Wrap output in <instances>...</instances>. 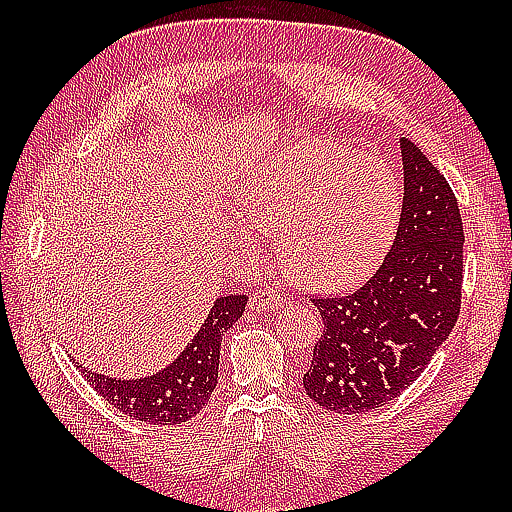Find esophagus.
Instances as JSON below:
<instances>
[{"instance_id":"esophagus-1","label":"esophagus","mask_w":512,"mask_h":512,"mask_svg":"<svg viewBox=\"0 0 512 512\" xmlns=\"http://www.w3.org/2000/svg\"><path fill=\"white\" fill-rule=\"evenodd\" d=\"M281 303H284V297H281L279 292L264 288V290H257V292H253V295H250L248 306H250V310H255V312H266V310L279 308Z\"/></svg>"}]
</instances>
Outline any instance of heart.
Listing matches in <instances>:
<instances>
[{
    "label": "heart",
    "mask_w": 512,
    "mask_h": 512,
    "mask_svg": "<svg viewBox=\"0 0 512 512\" xmlns=\"http://www.w3.org/2000/svg\"><path fill=\"white\" fill-rule=\"evenodd\" d=\"M239 209L262 231H277V253L292 277L336 290L376 264L398 222L400 191L378 156L306 140L248 173ZM239 239L259 246L248 228Z\"/></svg>",
    "instance_id": "heart-1"
}]
</instances>
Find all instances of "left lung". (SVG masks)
<instances>
[{
    "label": "left lung",
    "mask_w": 512,
    "mask_h": 512,
    "mask_svg": "<svg viewBox=\"0 0 512 512\" xmlns=\"http://www.w3.org/2000/svg\"><path fill=\"white\" fill-rule=\"evenodd\" d=\"M400 154L405 193L383 264L350 295L312 299L323 334L303 387L334 413H367L398 398L449 339L460 314L458 200L409 138H400Z\"/></svg>",
    "instance_id": "obj_1"
}]
</instances>
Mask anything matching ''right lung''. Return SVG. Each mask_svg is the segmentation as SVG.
I'll return each mask as SVG.
<instances>
[{
    "label": "right lung",
    "instance_id": "right-lung-1",
    "mask_svg": "<svg viewBox=\"0 0 512 512\" xmlns=\"http://www.w3.org/2000/svg\"><path fill=\"white\" fill-rule=\"evenodd\" d=\"M246 295H228L215 299L209 317L184 347L176 361L145 378H112L81 367L90 387L125 416L147 424H180L198 416L209 402L217 385L220 345L226 330L242 317ZM74 361V358H72Z\"/></svg>",
    "mask_w": 512,
    "mask_h": 512
}]
</instances>
